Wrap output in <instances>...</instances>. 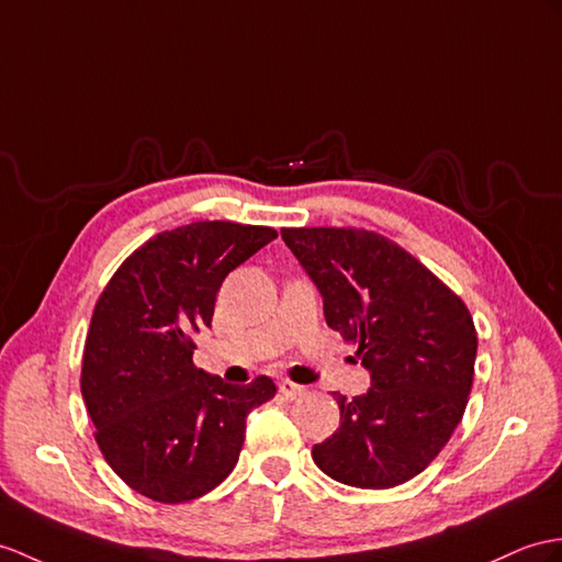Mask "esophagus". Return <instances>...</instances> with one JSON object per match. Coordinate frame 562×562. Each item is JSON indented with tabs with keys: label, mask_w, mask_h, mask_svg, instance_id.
<instances>
[{
	"label": "esophagus",
	"mask_w": 562,
	"mask_h": 562,
	"mask_svg": "<svg viewBox=\"0 0 562 562\" xmlns=\"http://www.w3.org/2000/svg\"><path fill=\"white\" fill-rule=\"evenodd\" d=\"M279 391L285 401H295V398H300V395H305V386L295 384V381H291V379H281Z\"/></svg>",
	"instance_id": "1"
}]
</instances>
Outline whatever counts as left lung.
I'll return each instance as SVG.
<instances>
[{
    "mask_svg": "<svg viewBox=\"0 0 562 562\" xmlns=\"http://www.w3.org/2000/svg\"><path fill=\"white\" fill-rule=\"evenodd\" d=\"M317 283L326 324L358 346L364 395L334 393L338 429L312 448L340 484L391 488L431 464L460 424L474 381L476 328L460 295L376 231L281 228Z\"/></svg>",
    "mask_w": 562,
    "mask_h": 562,
    "instance_id": "1",
    "label": "left lung"
}]
</instances>
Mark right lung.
Listing matches in <instances>:
<instances>
[{"instance_id": "add662e5", "label": "right lung", "mask_w": 562, "mask_h": 562, "mask_svg": "<svg viewBox=\"0 0 562 562\" xmlns=\"http://www.w3.org/2000/svg\"><path fill=\"white\" fill-rule=\"evenodd\" d=\"M277 236L234 222L161 231L104 285L80 393L109 468L145 498L173 505L210 494L236 468L245 417L277 395L269 376L231 386L193 362L228 271Z\"/></svg>"}]
</instances>
